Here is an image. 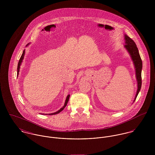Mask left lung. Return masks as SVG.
Returning a JSON list of instances; mask_svg holds the SVG:
<instances>
[{
	"label": "left lung",
	"mask_w": 155,
	"mask_h": 155,
	"mask_svg": "<svg viewBox=\"0 0 155 155\" xmlns=\"http://www.w3.org/2000/svg\"><path fill=\"white\" fill-rule=\"evenodd\" d=\"M125 39V45L124 48L128 51L129 54L131 56V58L133 60V64L135 70V76L137 82V92L133 101V103L135 101L141 87V70L143 67V63L139 54L138 49L137 47V45L135 44L133 39H131L127 35H124Z\"/></svg>",
	"instance_id": "obj_1"
}]
</instances>
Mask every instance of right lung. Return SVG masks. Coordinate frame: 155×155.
Returning a JSON list of instances; mask_svg holds the SVG:
<instances>
[{
  "label": "right lung",
  "instance_id": "obj_1",
  "mask_svg": "<svg viewBox=\"0 0 155 155\" xmlns=\"http://www.w3.org/2000/svg\"><path fill=\"white\" fill-rule=\"evenodd\" d=\"M29 44H30V43L27 45L26 46H27ZM24 55H25V49H24V50L23 51V52H22V55H21V57L20 60H19L18 64V67H17V76H18V74H19V71H20V66H21V63H22V61H23V59H24ZM69 97H70V95L68 94V95L67 96L66 99V101H65V103H64L63 107H61L60 110H58L57 111L54 112V113H49V114H44V113H41V114H47V115H48V114H49V115H52V114H56L59 113L61 112V111L63 110L66 107V106L67 104V103H68V101Z\"/></svg>",
  "mask_w": 155,
  "mask_h": 155
}]
</instances>
